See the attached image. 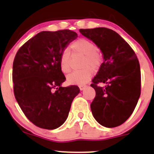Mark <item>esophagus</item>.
I'll use <instances>...</instances> for the list:
<instances>
[{"label": "esophagus", "mask_w": 154, "mask_h": 154, "mask_svg": "<svg viewBox=\"0 0 154 154\" xmlns=\"http://www.w3.org/2000/svg\"><path fill=\"white\" fill-rule=\"evenodd\" d=\"M86 85H82V86H79V88H80V90H83L85 88H86Z\"/></svg>", "instance_id": "34e87169"}]
</instances>
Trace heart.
Here are the masks:
<instances>
[{
	"instance_id": "1",
	"label": "heart",
	"mask_w": 154,
	"mask_h": 154,
	"mask_svg": "<svg viewBox=\"0 0 154 154\" xmlns=\"http://www.w3.org/2000/svg\"><path fill=\"white\" fill-rule=\"evenodd\" d=\"M73 54L84 55L82 61L83 69L74 71L68 74L67 80L71 84L84 85L89 80L92 75L93 70H96L101 63V56L97 51V47L92 42L86 38H80L72 43L71 45ZM60 67L61 71L67 74L71 69V52L68 48L63 51L60 59Z\"/></svg>"
}]
</instances>
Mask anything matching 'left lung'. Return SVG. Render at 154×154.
I'll use <instances>...</instances> for the list:
<instances>
[{
  "mask_svg": "<svg viewBox=\"0 0 154 154\" xmlns=\"http://www.w3.org/2000/svg\"><path fill=\"white\" fill-rule=\"evenodd\" d=\"M80 32L100 48L104 60L91 85L96 92L91 112L103 127H118L131 116L140 97L139 60L128 43L112 29L97 27ZM99 82L105 86L98 87Z\"/></svg>",
  "mask_w": 154,
  "mask_h": 154,
  "instance_id": "8db88e82",
  "label": "left lung"
}]
</instances>
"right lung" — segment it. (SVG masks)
Segmentation results:
<instances>
[{
	"mask_svg": "<svg viewBox=\"0 0 154 154\" xmlns=\"http://www.w3.org/2000/svg\"><path fill=\"white\" fill-rule=\"evenodd\" d=\"M77 34L70 29L42 31L17 52L12 66L14 94L26 117L37 127L54 130L67 119L77 86L63 87L66 80L60 55Z\"/></svg>",
	"mask_w": 154,
	"mask_h": 154,
	"instance_id": "obj_1",
	"label": "right lung"
}]
</instances>
